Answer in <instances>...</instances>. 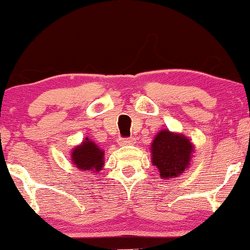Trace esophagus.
I'll return each instance as SVG.
<instances>
[{
    "mask_svg": "<svg viewBox=\"0 0 250 250\" xmlns=\"http://www.w3.org/2000/svg\"><path fill=\"white\" fill-rule=\"evenodd\" d=\"M119 143H120V145H122V146L133 145L134 139H133V137H122V139L119 140Z\"/></svg>",
    "mask_w": 250,
    "mask_h": 250,
    "instance_id": "esophagus-1",
    "label": "esophagus"
}]
</instances>
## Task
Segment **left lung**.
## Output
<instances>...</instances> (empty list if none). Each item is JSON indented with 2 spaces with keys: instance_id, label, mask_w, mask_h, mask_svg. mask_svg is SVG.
<instances>
[{
  "instance_id": "1",
  "label": "left lung",
  "mask_w": 250,
  "mask_h": 250,
  "mask_svg": "<svg viewBox=\"0 0 250 250\" xmlns=\"http://www.w3.org/2000/svg\"><path fill=\"white\" fill-rule=\"evenodd\" d=\"M194 147L183 135L162 130L156 135L151 145V160L159 168L160 176L171 179L181 175L188 168Z\"/></svg>"
}]
</instances>
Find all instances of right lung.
Segmentation results:
<instances>
[{"mask_svg":"<svg viewBox=\"0 0 250 250\" xmlns=\"http://www.w3.org/2000/svg\"><path fill=\"white\" fill-rule=\"evenodd\" d=\"M103 154L104 151L101 150L97 147V145L88 140L87 137L81 146L74 149L71 153V160L79 169H83V170L95 169V171H100L103 167V162H104Z\"/></svg>","mask_w":250,"mask_h":250,"instance_id":"add662e5","label":"right lung"}]
</instances>
